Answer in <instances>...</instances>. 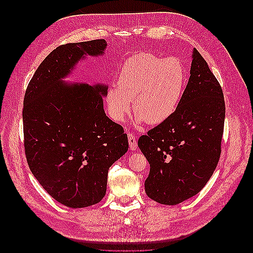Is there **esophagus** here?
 Returning <instances> with one entry per match:
<instances>
[{"instance_id":"esophagus-1","label":"esophagus","mask_w":253,"mask_h":253,"mask_svg":"<svg viewBox=\"0 0 253 253\" xmlns=\"http://www.w3.org/2000/svg\"><path fill=\"white\" fill-rule=\"evenodd\" d=\"M127 139H128L129 148H131L132 150H136V148H137V138H136V136L133 133L128 132L127 133Z\"/></svg>"}]
</instances>
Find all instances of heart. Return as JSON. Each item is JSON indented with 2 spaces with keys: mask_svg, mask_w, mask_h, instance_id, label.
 <instances>
[{
  "mask_svg": "<svg viewBox=\"0 0 253 253\" xmlns=\"http://www.w3.org/2000/svg\"><path fill=\"white\" fill-rule=\"evenodd\" d=\"M185 86V72L177 60H163L149 52L128 59L122 66L117 86L106 91L111 117L122 121L133 111L139 120L159 125L178 108Z\"/></svg>",
  "mask_w": 253,
  "mask_h": 253,
  "instance_id": "obj_1",
  "label": "heart"
}]
</instances>
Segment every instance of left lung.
<instances>
[{
	"label": "left lung",
	"mask_w": 253,
	"mask_h": 253,
	"mask_svg": "<svg viewBox=\"0 0 253 253\" xmlns=\"http://www.w3.org/2000/svg\"><path fill=\"white\" fill-rule=\"evenodd\" d=\"M190 74L175 113L138 139L150 164L145 193L163 205H177L200 192L221 152L226 113L223 89L196 49Z\"/></svg>",
	"instance_id": "obj_1"
}]
</instances>
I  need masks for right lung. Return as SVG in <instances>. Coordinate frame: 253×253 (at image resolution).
Masks as SVG:
<instances>
[{
    "label": "right lung",
    "instance_id": "1",
    "mask_svg": "<svg viewBox=\"0 0 253 253\" xmlns=\"http://www.w3.org/2000/svg\"><path fill=\"white\" fill-rule=\"evenodd\" d=\"M103 39L60 45L29 81L23 102L26 160L43 189L70 208H84L105 195L110 167L126 154L127 135L103 110L106 86L61 78L85 55L103 53Z\"/></svg>",
    "mask_w": 253,
    "mask_h": 253
}]
</instances>
